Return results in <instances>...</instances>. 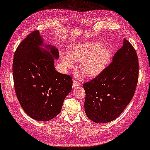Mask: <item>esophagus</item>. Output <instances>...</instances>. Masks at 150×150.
Listing matches in <instances>:
<instances>
[{
    "mask_svg": "<svg viewBox=\"0 0 150 150\" xmlns=\"http://www.w3.org/2000/svg\"><path fill=\"white\" fill-rule=\"evenodd\" d=\"M80 85H81V83L78 81V80H76V79L73 80V87L79 86Z\"/></svg>",
    "mask_w": 150,
    "mask_h": 150,
    "instance_id": "1",
    "label": "esophagus"
}]
</instances>
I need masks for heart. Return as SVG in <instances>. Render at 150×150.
Segmentation results:
<instances>
[{"instance_id":"obj_1","label":"heart","mask_w":150,"mask_h":150,"mask_svg":"<svg viewBox=\"0 0 150 150\" xmlns=\"http://www.w3.org/2000/svg\"><path fill=\"white\" fill-rule=\"evenodd\" d=\"M110 57L109 50L96 42L79 44L72 47L67 53L61 54L65 65L72 67L74 61H80V69L90 77L96 76L103 71Z\"/></svg>"}]
</instances>
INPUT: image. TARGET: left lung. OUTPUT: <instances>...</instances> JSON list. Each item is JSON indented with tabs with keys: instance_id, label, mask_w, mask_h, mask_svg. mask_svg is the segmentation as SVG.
I'll use <instances>...</instances> for the list:
<instances>
[{
	"instance_id": "left-lung-1",
	"label": "left lung",
	"mask_w": 150,
	"mask_h": 150,
	"mask_svg": "<svg viewBox=\"0 0 150 150\" xmlns=\"http://www.w3.org/2000/svg\"><path fill=\"white\" fill-rule=\"evenodd\" d=\"M138 78L137 54L125 38L111 63L83 85L86 116L96 123H107L118 118L133 98Z\"/></svg>"
}]
</instances>
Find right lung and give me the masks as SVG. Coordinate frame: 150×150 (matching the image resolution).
<instances>
[{
	"mask_svg": "<svg viewBox=\"0 0 150 150\" xmlns=\"http://www.w3.org/2000/svg\"><path fill=\"white\" fill-rule=\"evenodd\" d=\"M42 45L39 30L23 40L14 54L13 76L16 97L25 112L38 121L47 122L61 111L72 88V78L54 69L52 57L58 58V50L52 47V55L39 49Z\"/></svg>",
	"mask_w": 150,
	"mask_h": 150,
	"instance_id": "add662e5",
	"label": "right lung"
}]
</instances>
